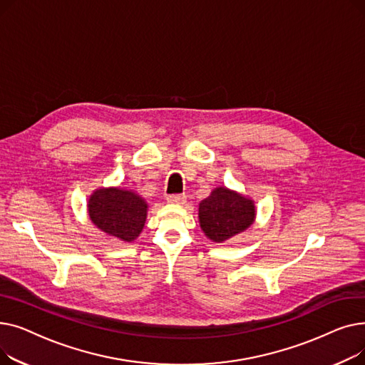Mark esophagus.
I'll use <instances>...</instances> for the list:
<instances>
[{"label": "esophagus", "mask_w": 365, "mask_h": 365, "mask_svg": "<svg viewBox=\"0 0 365 365\" xmlns=\"http://www.w3.org/2000/svg\"><path fill=\"white\" fill-rule=\"evenodd\" d=\"M167 201L171 204H182L186 201V195L185 194H171V195H167Z\"/></svg>", "instance_id": "obj_1"}]
</instances>
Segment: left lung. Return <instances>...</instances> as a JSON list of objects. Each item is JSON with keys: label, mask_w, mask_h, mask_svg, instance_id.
<instances>
[{"label": "left lung", "mask_w": 365, "mask_h": 365, "mask_svg": "<svg viewBox=\"0 0 365 365\" xmlns=\"http://www.w3.org/2000/svg\"><path fill=\"white\" fill-rule=\"evenodd\" d=\"M252 200L231 192L226 187L215 189L200 204V223L205 235L216 242L226 241L250 226L255 220Z\"/></svg>", "instance_id": "obj_1"}]
</instances>
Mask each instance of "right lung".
I'll use <instances>...</instances> for the list:
<instances>
[{
  "mask_svg": "<svg viewBox=\"0 0 365 365\" xmlns=\"http://www.w3.org/2000/svg\"><path fill=\"white\" fill-rule=\"evenodd\" d=\"M146 202L131 190L99 189L90 197L88 215L103 232L123 241L139 237L145 226Z\"/></svg>",
  "mask_w": 365,
  "mask_h": 365,
  "instance_id": "right-lung-1",
  "label": "right lung"
}]
</instances>
